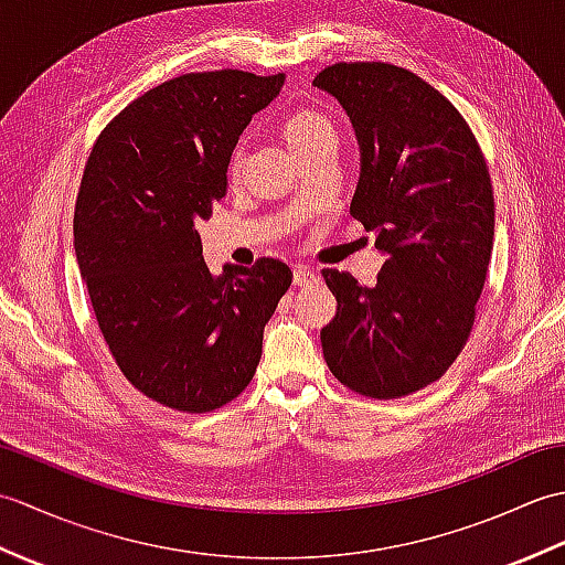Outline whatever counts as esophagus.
<instances>
[{
  "label": "esophagus",
  "mask_w": 565,
  "mask_h": 565,
  "mask_svg": "<svg viewBox=\"0 0 565 565\" xmlns=\"http://www.w3.org/2000/svg\"><path fill=\"white\" fill-rule=\"evenodd\" d=\"M316 281H318V274L310 267H301V264L294 267V284L296 286H308V284H316Z\"/></svg>",
  "instance_id": "obj_1"
}]
</instances>
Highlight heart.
Returning a JSON list of instances; mask_svg holds the SVG:
<instances>
[{"instance_id":"b5f03b06","label":"heart","mask_w":565,"mask_h":565,"mask_svg":"<svg viewBox=\"0 0 565 565\" xmlns=\"http://www.w3.org/2000/svg\"><path fill=\"white\" fill-rule=\"evenodd\" d=\"M284 138L296 154H301L310 148L320 146V142H338V130H334L328 116L301 109L286 118ZM237 170H239V152L233 154V162H231V172L235 174Z\"/></svg>"}]
</instances>
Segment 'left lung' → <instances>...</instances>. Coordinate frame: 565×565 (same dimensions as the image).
Returning <instances> with one entry per match:
<instances>
[{"label":"left lung","instance_id":"left-lung-1","mask_svg":"<svg viewBox=\"0 0 565 565\" xmlns=\"http://www.w3.org/2000/svg\"><path fill=\"white\" fill-rule=\"evenodd\" d=\"M313 84L350 116L362 162L350 213L386 257L371 289L322 269L338 298L322 354L347 388L401 398L441 379L473 328L493 252V184L463 116L413 72L338 63Z\"/></svg>","mask_w":565,"mask_h":565}]
</instances>
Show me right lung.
<instances>
[{"mask_svg":"<svg viewBox=\"0 0 565 565\" xmlns=\"http://www.w3.org/2000/svg\"><path fill=\"white\" fill-rule=\"evenodd\" d=\"M284 79L218 70L162 82L104 128L84 167L75 255L102 334L124 376L174 411L209 413L247 388L291 286L271 257L213 276L196 231Z\"/></svg>","mask_w":565,"mask_h":565,"instance_id":"right-lung-1","label":"right lung"}]
</instances>
